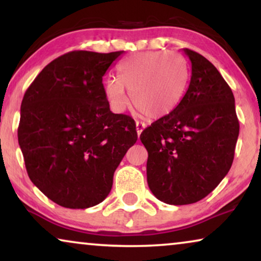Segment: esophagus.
Returning a JSON list of instances; mask_svg holds the SVG:
<instances>
[{
    "instance_id": "obj_1",
    "label": "esophagus",
    "mask_w": 261,
    "mask_h": 261,
    "mask_svg": "<svg viewBox=\"0 0 261 261\" xmlns=\"http://www.w3.org/2000/svg\"><path fill=\"white\" fill-rule=\"evenodd\" d=\"M135 126H137L138 135H140L142 133V130H144V128L146 127V124L144 122H139V121H137V122H135Z\"/></svg>"
}]
</instances>
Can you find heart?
<instances>
[{
    "instance_id": "obj_1",
    "label": "heart",
    "mask_w": 261,
    "mask_h": 261,
    "mask_svg": "<svg viewBox=\"0 0 261 261\" xmlns=\"http://www.w3.org/2000/svg\"><path fill=\"white\" fill-rule=\"evenodd\" d=\"M119 78L107 77L103 91L110 108L122 113L130 102L149 119L169 115L179 106L189 83V69L183 57L170 51H148L123 59L117 65Z\"/></svg>"
}]
</instances>
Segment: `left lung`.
I'll return each instance as SVG.
<instances>
[{
	"mask_svg": "<svg viewBox=\"0 0 261 261\" xmlns=\"http://www.w3.org/2000/svg\"><path fill=\"white\" fill-rule=\"evenodd\" d=\"M191 78L179 106L140 135L147 183L156 198L183 205L208 196L229 171L239 137L235 99L215 66L184 48Z\"/></svg>",
	"mask_w": 261,
	"mask_h": 261,
	"instance_id": "8db88e82",
	"label": "left lung"
}]
</instances>
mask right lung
Masks as SVG:
<instances>
[{"instance_id":"add662e5","label":"right lung","mask_w":261,"mask_h":261,"mask_svg":"<svg viewBox=\"0 0 261 261\" xmlns=\"http://www.w3.org/2000/svg\"><path fill=\"white\" fill-rule=\"evenodd\" d=\"M123 51H72L46 65L24 92L17 128L33 184L57 204L85 209L109 195L138 140L134 120L110 112L103 76Z\"/></svg>"}]
</instances>
